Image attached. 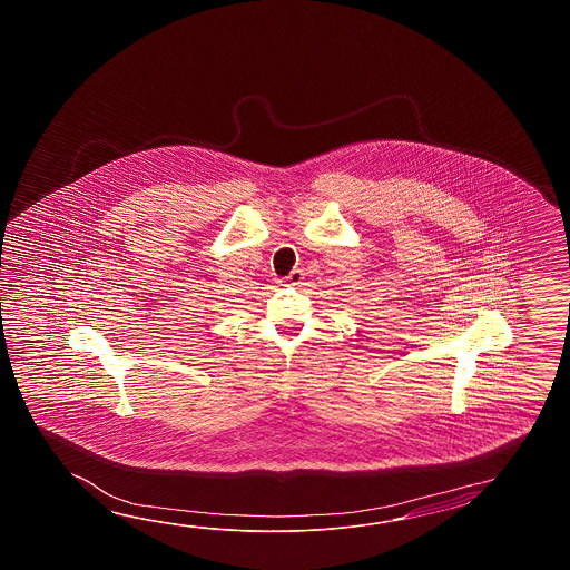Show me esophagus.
<instances>
[{
	"label": "esophagus",
	"instance_id": "obj_1",
	"mask_svg": "<svg viewBox=\"0 0 570 570\" xmlns=\"http://www.w3.org/2000/svg\"><path fill=\"white\" fill-rule=\"evenodd\" d=\"M303 279V271H299V268H295V271H291L289 277H287V285H299Z\"/></svg>",
	"mask_w": 570,
	"mask_h": 570
}]
</instances>
